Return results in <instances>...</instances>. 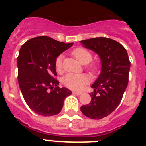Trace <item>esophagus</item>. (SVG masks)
<instances>
[{"instance_id": "obj_1", "label": "esophagus", "mask_w": 146, "mask_h": 146, "mask_svg": "<svg viewBox=\"0 0 146 146\" xmlns=\"http://www.w3.org/2000/svg\"><path fill=\"white\" fill-rule=\"evenodd\" d=\"M73 94H75V95H77V96H80V95H81V94H82V93L77 92V91H73Z\"/></svg>"}]
</instances>
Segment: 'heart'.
Segmentation results:
<instances>
[{"instance_id":"1","label":"heart","mask_w":146,"mask_h":146,"mask_svg":"<svg viewBox=\"0 0 146 146\" xmlns=\"http://www.w3.org/2000/svg\"><path fill=\"white\" fill-rule=\"evenodd\" d=\"M72 55H74L80 63L86 64L92 60V54L86 49L82 47H77L72 51ZM55 69L58 72L63 71V63L62 56L60 55L55 60ZM88 70L91 74H96L99 71V65L98 64H93L88 66ZM62 82L64 86L74 91H80L89 82V77L86 74H68L64 76Z\"/></svg>"}]
</instances>
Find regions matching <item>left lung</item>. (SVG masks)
Returning a JSON list of instances; mask_svg holds the SVG:
<instances>
[{"instance_id":"obj_1","label":"left lung","mask_w":146,"mask_h":146,"mask_svg":"<svg viewBox=\"0 0 146 146\" xmlns=\"http://www.w3.org/2000/svg\"><path fill=\"white\" fill-rule=\"evenodd\" d=\"M83 47L98 54L102 62L100 75L91 88V102L82 105V114L91 119L109 115L121 102L129 82L130 61L126 50L118 42L105 37L81 41Z\"/></svg>"}]
</instances>
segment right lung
<instances>
[{"label": "right lung", "mask_w": 146, "mask_h": 146, "mask_svg": "<svg viewBox=\"0 0 146 146\" xmlns=\"http://www.w3.org/2000/svg\"><path fill=\"white\" fill-rule=\"evenodd\" d=\"M72 45L42 36L29 39L20 48L18 82L26 104L37 114H58L65 98L72 94L69 89L59 88L55 63L58 56Z\"/></svg>", "instance_id": "obj_1"}]
</instances>
